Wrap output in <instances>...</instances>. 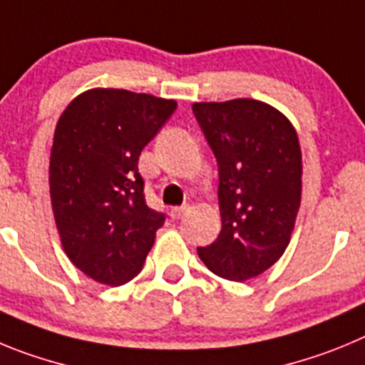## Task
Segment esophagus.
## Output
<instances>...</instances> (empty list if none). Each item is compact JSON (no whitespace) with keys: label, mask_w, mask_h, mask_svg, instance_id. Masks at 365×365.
Listing matches in <instances>:
<instances>
[{"label":"esophagus","mask_w":365,"mask_h":365,"mask_svg":"<svg viewBox=\"0 0 365 365\" xmlns=\"http://www.w3.org/2000/svg\"><path fill=\"white\" fill-rule=\"evenodd\" d=\"M187 209H189V207H187V205L173 207V209H170V218H173V220H180L183 215H185Z\"/></svg>","instance_id":"obj_1"}]
</instances>
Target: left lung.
<instances>
[{"instance_id": "left-lung-1", "label": "left lung", "mask_w": 365, "mask_h": 365, "mask_svg": "<svg viewBox=\"0 0 365 365\" xmlns=\"http://www.w3.org/2000/svg\"><path fill=\"white\" fill-rule=\"evenodd\" d=\"M218 162L222 231L198 256L215 274L245 282L280 260L302 202L297 129L272 105L251 98L192 103Z\"/></svg>"}]
</instances>
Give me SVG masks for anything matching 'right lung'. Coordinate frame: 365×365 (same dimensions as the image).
<instances>
[{"instance_id": "right-lung-1", "label": "right lung", "mask_w": 365, "mask_h": 365, "mask_svg": "<svg viewBox=\"0 0 365 365\" xmlns=\"http://www.w3.org/2000/svg\"><path fill=\"white\" fill-rule=\"evenodd\" d=\"M175 100L88 88L56 123L48 189L68 260L105 285L142 271L165 216L149 209L138 160L176 110Z\"/></svg>"}]
</instances>
